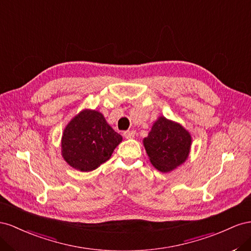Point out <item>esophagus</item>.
I'll list each match as a JSON object with an SVG mask.
<instances>
[{"mask_svg":"<svg viewBox=\"0 0 251 251\" xmlns=\"http://www.w3.org/2000/svg\"><path fill=\"white\" fill-rule=\"evenodd\" d=\"M124 137L126 139H133L135 137V131L134 130H127L124 132Z\"/></svg>","mask_w":251,"mask_h":251,"instance_id":"obj_1","label":"esophagus"}]
</instances>
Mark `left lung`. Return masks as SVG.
<instances>
[{"mask_svg": "<svg viewBox=\"0 0 251 251\" xmlns=\"http://www.w3.org/2000/svg\"><path fill=\"white\" fill-rule=\"evenodd\" d=\"M143 144L150 163L162 173H169L187 160L191 135L182 125L160 117Z\"/></svg>", "mask_w": 251, "mask_h": 251, "instance_id": "8db88e82", "label": "left lung"}]
</instances>
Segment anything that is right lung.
Segmentation results:
<instances>
[{"label": "right lung", "mask_w": 251, "mask_h": 251, "mask_svg": "<svg viewBox=\"0 0 251 251\" xmlns=\"http://www.w3.org/2000/svg\"><path fill=\"white\" fill-rule=\"evenodd\" d=\"M122 139V135L107 124L101 112L85 109L64 129L62 155L68 165L87 173L109 160Z\"/></svg>", "instance_id": "right-lung-1"}]
</instances>
